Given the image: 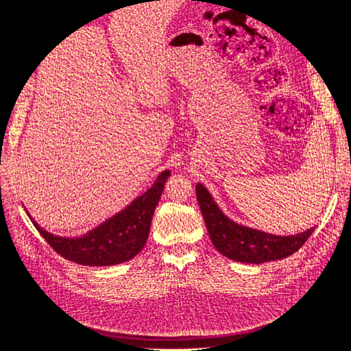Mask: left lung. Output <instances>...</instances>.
<instances>
[{
	"label": "left lung",
	"instance_id": "1",
	"mask_svg": "<svg viewBox=\"0 0 351 351\" xmlns=\"http://www.w3.org/2000/svg\"><path fill=\"white\" fill-rule=\"evenodd\" d=\"M196 196L209 237L226 258L243 263H263L290 256L312 236L313 227L300 234L274 236L231 221L212 199L205 186L196 184Z\"/></svg>",
	"mask_w": 351,
	"mask_h": 351
}]
</instances>
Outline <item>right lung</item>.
Masks as SVG:
<instances>
[{"label": "right lung", "mask_w": 351, "mask_h": 351, "mask_svg": "<svg viewBox=\"0 0 351 351\" xmlns=\"http://www.w3.org/2000/svg\"><path fill=\"white\" fill-rule=\"evenodd\" d=\"M159 1V0H158ZM171 171H162L154 186L119 214L111 217L82 237H60L40 228V236L62 258L86 267H111L133 259L146 244L155 208L161 199L165 182Z\"/></svg>", "instance_id": "right-lung-1"}]
</instances>
